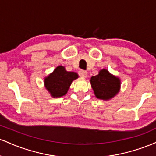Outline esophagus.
Instances as JSON below:
<instances>
[{"label":"esophagus","mask_w":156,"mask_h":156,"mask_svg":"<svg viewBox=\"0 0 156 156\" xmlns=\"http://www.w3.org/2000/svg\"><path fill=\"white\" fill-rule=\"evenodd\" d=\"M79 75L80 77H82V78H86L88 76V73H87V71H84V70H80L79 72Z\"/></svg>","instance_id":"1"}]
</instances>
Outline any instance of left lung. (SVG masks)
Segmentation results:
<instances>
[{"label":"left lung","mask_w":156,"mask_h":156,"mask_svg":"<svg viewBox=\"0 0 156 156\" xmlns=\"http://www.w3.org/2000/svg\"><path fill=\"white\" fill-rule=\"evenodd\" d=\"M90 83L96 98L105 101L112 99L120 91V78L111 74L106 69H101L98 75L92 76Z\"/></svg>","instance_id":"obj_1"}]
</instances>
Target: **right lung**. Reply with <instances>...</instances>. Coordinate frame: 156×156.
<instances>
[{
    "instance_id": "1",
    "label": "right lung",
    "mask_w": 156,
    "mask_h": 156,
    "mask_svg": "<svg viewBox=\"0 0 156 156\" xmlns=\"http://www.w3.org/2000/svg\"><path fill=\"white\" fill-rule=\"evenodd\" d=\"M78 78L75 72H68L62 65L58 66L44 78V87L53 98H61L67 94L71 83Z\"/></svg>"
}]
</instances>
